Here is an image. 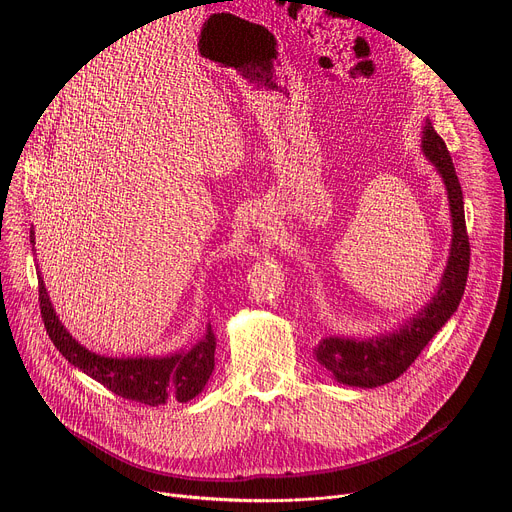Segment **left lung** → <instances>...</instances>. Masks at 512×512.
<instances>
[{
    "label": "left lung",
    "mask_w": 512,
    "mask_h": 512,
    "mask_svg": "<svg viewBox=\"0 0 512 512\" xmlns=\"http://www.w3.org/2000/svg\"><path fill=\"white\" fill-rule=\"evenodd\" d=\"M423 152L446 182L454 221L452 253L440 291H437L431 304L397 334L369 340L324 338L316 348V356L320 364L332 371L338 383L350 387H379L399 379L435 336V332L458 310L464 296L470 269V239L466 231L464 196L452 156L429 119L423 127Z\"/></svg>",
    "instance_id": "8db88e82"
}]
</instances>
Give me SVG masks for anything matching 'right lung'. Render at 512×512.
Masks as SVG:
<instances>
[{
	"label": "right lung",
	"mask_w": 512,
	"mask_h": 512,
	"mask_svg": "<svg viewBox=\"0 0 512 512\" xmlns=\"http://www.w3.org/2000/svg\"><path fill=\"white\" fill-rule=\"evenodd\" d=\"M34 243V233H30ZM38 302L46 334L62 352V356L77 369L99 381L111 393L143 405L186 403L194 399L210 379L214 369L216 338L208 326L206 336L188 352H178L166 358H107L89 352L72 338L58 322L48 300L42 277H38Z\"/></svg>",
	"instance_id": "right-lung-1"
}]
</instances>
